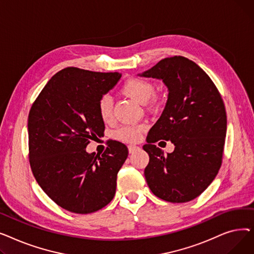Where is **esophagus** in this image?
<instances>
[{
	"mask_svg": "<svg viewBox=\"0 0 254 254\" xmlns=\"http://www.w3.org/2000/svg\"><path fill=\"white\" fill-rule=\"evenodd\" d=\"M137 150H139L138 146H132V145L128 146V152H129V153H134V152L137 151Z\"/></svg>",
	"mask_w": 254,
	"mask_h": 254,
	"instance_id": "34e87169",
	"label": "esophagus"
}]
</instances>
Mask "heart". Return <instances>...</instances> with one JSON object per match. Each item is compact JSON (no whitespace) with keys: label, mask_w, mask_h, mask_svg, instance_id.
I'll list each match as a JSON object with an SVG mask.
<instances>
[{"label":"heart","mask_w":254,"mask_h":254,"mask_svg":"<svg viewBox=\"0 0 254 254\" xmlns=\"http://www.w3.org/2000/svg\"><path fill=\"white\" fill-rule=\"evenodd\" d=\"M120 92L126 97L142 103L145 108L150 111L161 110L165 105L164 97L154 92V84L150 80L142 77H130L127 79L120 88ZM97 109L100 118L104 123L111 122L113 117V104L110 97L102 96L98 100ZM145 129L146 125L144 124L125 126L114 132V137L127 143H135L140 140L141 134Z\"/></svg>","instance_id":"obj_1"}]
</instances>
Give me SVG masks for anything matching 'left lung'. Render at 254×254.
Here are the masks:
<instances>
[{"label": "left lung", "mask_w": 254, "mask_h": 254, "mask_svg": "<svg viewBox=\"0 0 254 254\" xmlns=\"http://www.w3.org/2000/svg\"><path fill=\"white\" fill-rule=\"evenodd\" d=\"M141 76L162 79L168 86L166 108L150 128L143 149L149 154L144 175L150 190L171 203L197 197L214 180L222 164L226 112L220 93L206 72L181 56L159 61ZM176 145L172 154L154 145Z\"/></svg>", "instance_id": "1"}]
</instances>
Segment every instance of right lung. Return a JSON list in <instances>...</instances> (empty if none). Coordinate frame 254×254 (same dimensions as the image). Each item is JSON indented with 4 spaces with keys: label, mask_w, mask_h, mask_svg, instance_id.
Returning <instances> with one entry per match:
<instances>
[{
    "label": "right lung",
    "mask_w": 254,
    "mask_h": 254,
    "mask_svg": "<svg viewBox=\"0 0 254 254\" xmlns=\"http://www.w3.org/2000/svg\"><path fill=\"white\" fill-rule=\"evenodd\" d=\"M122 77L118 72H92L68 66L53 75L29 113V158L44 192L64 210L88 214L115 195L117 173L127 147L111 142L103 154L85 148L105 125L97 103Z\"/></svg>",
    "instance_id": "right-lung-1"
}]
</instances>
